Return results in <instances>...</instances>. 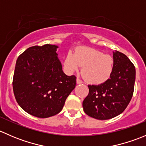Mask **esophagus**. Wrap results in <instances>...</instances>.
<instances>
[{"mask_svg": "<svg viewBox=\"0 0 146 146\" xmlns=\"http://www.w3.org/2000/svg\"><path fill=\"white\" fill-rule=\"evenodd\" d=\"M76 82H77V84L82 83V80H80V79L78 78H77V79H76Z\"/></svg>", "mask_w": 146, "mask_h": 146, "instance_id": "obj_1", "label": "esophagus"}]
</instances>
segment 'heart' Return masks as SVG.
<instances>
[{"label":"heart","mask_w":146,"mask_h":146,"mask_svg":"<svg viewBox=\"0 0 146 146\" xmlns=\"http://www.w3.org/2000/svg\"><path fill=\"white\" fill-rule=\"evenodd\" d=\"M114 64L112 56L88 47L76 48L74 54L68 51L64 58V66L67 71L73 73L82 66V76L92 84L107 81L112 73Z\"/></svg>","instance_id":"obj_1"}]
</instances>
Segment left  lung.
I'll use <instances>...</instances> for the list:
<instances>
[{"label":"left lung","instance_id":"obj_1","mask_svg":"<svg viewBox=\"0 0 146 146\" xmlns=\"http://www.w3.org/2000/svg\"><path fill=\"white\" fill-rule=\"evenodd\" d=\"M110 78L98 85H88L89 93L82 102L87 115L107 120L121 114L130 102L134 90L136 68L123 53L115 51Z\"/></svg>","mask_w":146,"mask_h":146}]
</instances>
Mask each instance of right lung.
Listing matches in <instances>:
<instances>
[{
	"label": "right lung",
	"mask_w": 146,
	"mask_h": 146,
	"mask_svg": "<svg viewBox=\"0 0 146 146\" xmlns=\"http://www.w3.org/2000/svg\"><path fill=\"white\" fill-rule=\"evenodd\" d=\"M56 45L28 48L16 61L13 80L15 98L28 114L48 118L62 110L76 85L75 76L63 72Z\"/></svg>",
	"instance_id": "obj_1"
}]
</instances>
